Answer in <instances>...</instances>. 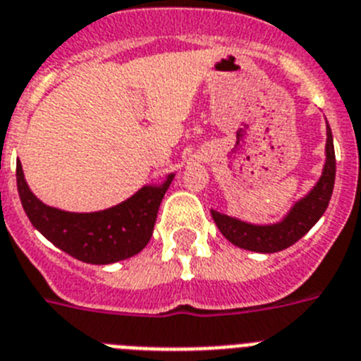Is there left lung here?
<instances>
[{
    "label": "left lung",
    "mask_w": 361,
    "mask_h": 361,
    "mask_svg": "<svg viewBox=\"0 0 361 361\" xmlns=\"http://www.w3.org/2000/svg\"><path fill=\"white\" fill-rule=\"evenodd\" d=\"M336 178V155L334 144H332L331 128L327 126V162L323 168V175L319 183L314 186L309 195L295 202L290 214L283 219L281 223L270 224V226H255V224L243 223L233 217L212 212L215 224L228 241L233 243L239 248L261 254H272V252L285 250L288 246L300 241L305 233L309 232L318 219L327 210L331 201L332 190H334Z\"/></svg>",
    "instance_id": "8db88e82"
}]
</instances>
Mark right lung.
Wrapping results in <instances>:
<instances>
[{"mask_svg": "<svg viewBox=\"0 0 361 361\" xmlns=\"http://www.w3.org/2000/svg\"><path fill=\"white\" fill-rule=\"evenodd\" d=\"M18 193L27 217L49 241L75 259L109 264L138 254L149 243L160 201L173 175L162 186H146L131 199L94 214H71L45 206L32 195L16 162Z\"/></svg>", "mask_w": 361, "mask_h": 361, "instance_id": "1", "label": "right lung"}]
</instances>
